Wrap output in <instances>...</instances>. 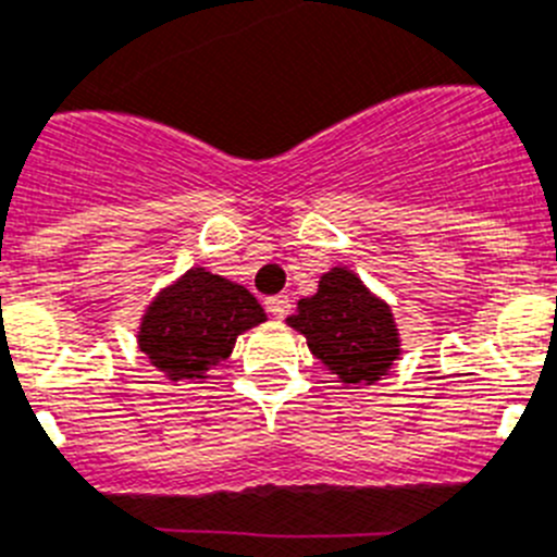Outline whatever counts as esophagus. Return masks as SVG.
<instances>
[{
  "label": "esophagus",
  "mask_w": 557,
  "mask_h": 557,
  "mask_svg": "<svg viewBox=\"0 0 557 557\" xmlns=\"http://www.w3.org/2000/svg\"><path fill=\"white\" fill-rule=\"evenodd\" d=\"M265 311L274 319H285L292 313V299H288V294H274V297L265 299Z\"/></svg>",
  "instance_id": "esophagus-1"
}]
</instances>
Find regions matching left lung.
<instances>
[{
	"mask_svg": "<svg viewBox=\"0 0 557 557\" xmlns=\"http://www.w3.org/2000/svg\"><path fill=\"white\" fill-rule=\"evenodd\" d=\"M297 308L288 325L306 333L313 356L345 384H372L398 359L393 313L347 269L325 274Z\"/></svg>",
	"mask_w": 557,
	"mask_h": 557,
	"instance_id": "obj_1",
	"label": "left lung"
}]
</instances>
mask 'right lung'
I'll use <instances>...</instances> for the list:
<instances>
[{"instance_id":"add662e5","label":"right lung","mask_w":557,"mask_h":557,"mask_svg":"<svg viewBox=\"0 0 557 557\" xmlns=\"http://www.w3.org/2000/svg\"><path fill=\"white\" fill-rule=\"evenodd\" d=\"M263 319V308L244 285L196 269L148 308L139 347L173 381L201 379L207 364L230 356L238 333Z\"/></svg>"}]
</instances>
